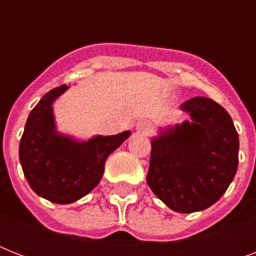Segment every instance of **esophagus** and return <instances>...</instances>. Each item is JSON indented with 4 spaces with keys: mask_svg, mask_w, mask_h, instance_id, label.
Returning <instances> with one entry per match:
<instances>
[{
    "mask_svg": "<svg viewBox=\"0 0 256 256\" xmlns=\"http://www.w3.org/2000/svg\"><path fill=\"white\" fill-rule=\"evenodd\" d=\"M136 132L142 134V136H150L152 132H154V128L152 124L148 122V120H140L138 124H136Z\"/></svg>",
    "mask_w": 256,
    "mask_h": 256,
    "instance_id": "1",
    "label": "esophagus"
}]
</instances>
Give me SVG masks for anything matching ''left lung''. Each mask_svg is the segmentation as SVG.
I'll return each mask as SVG.
<instances>
[{"label":"left lung","instance_id":"8db88e82","mask_svg":"<svg viewBox=\"0 0 256 256\" xmlns=\"http://www.w3.org/2000/svg\"><path fill=\"white\" fill-rule=\"evenodd\" d=\"M191 122L175 124L152 138L148 184L176 212L214 204L238 168L239 136L230 114L215 100L195 96L180 104Z\"/></svg>","mask_w":256,"mask_h":256}]
</instances>
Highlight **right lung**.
Segmentation results:
<instances>
[{"label": "right lung", "instance_id": "right-lung-1", "mask_svg": "<svg viewBox=\"0 0 256 256\" xmlns=\"http://www.w3.org/2000/svg\"><path fill=\"white\" fill-rule=\"evenodd\" d=\"M68 88L58 86L42 96L28 116L20 142V162L30 187L60 204L88 194L102 179L108 156L130 136V132H124L78 142L60 134L52 104Z\"/></svg>", "mask_w": 256, "mask_h": 256}]
</instances>
